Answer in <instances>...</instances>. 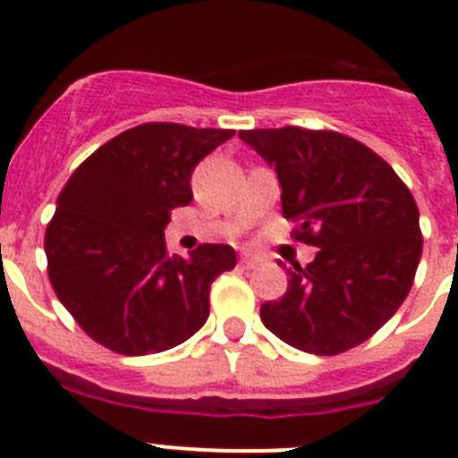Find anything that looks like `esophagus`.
I'll return each instance as SVG.
<instances>
[{
  "label": "esophagus",
  "mask_w": 458,
  "mask_h": 458,
  "mask_svg": "<svg viewBox=\"0 0 458 458\" xmlns=\"http://www.w3.org/2000/svg\"><path fill=\"white\" fill-rule=\"evenodd\" d=\"M261 261H264V259L257 257V254H242V257H241V268L252 270V268H257V266H261Z\"/></svg>",
  "instance_id": "esophagus-1"
}]
</instances>
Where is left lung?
<instances>
[{
  "label": "left lung",
  "instance_id": "8db88e82",
  "mask_svg": "<svg viewBox=\"0 0 458 458\" xmlns=\"http://www.w3.org/2000/svg\"><path fill=\"white\" fill-rule=\"evenodd\" d=\"M282 185L293 238L318 248L293 261L289 289L261 305L270 333L314 355H337L386 326L422 257L420 210L394 169L362 141L301 125L238 132Z\"/></svg>",
  "mask_w": 458,
  "mask_h": 458
}]
</instances>
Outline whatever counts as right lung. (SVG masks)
Here are the masks:
<instances>
[{"label": "right lung", "instance_id": "obj_1", "mask_svg": "<svg viewBox=\"0 0 458 458\" xmlns=\"http://www.w3.org/2000/svg\"><path fill=\"white\" fill-rule=\"evenodd\" d=\"M233 131L141 123L105 141L64 185L46 229L52 289L93 342L121 355L174 349L208 318L232 245L169 257L165 226L192 201L190 176Z\"/></svg>", "mask_w": 458, "mask_h": 458}]
</instances>
